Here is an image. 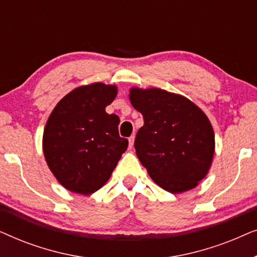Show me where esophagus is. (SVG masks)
Masks as SVG:
<instances>
[{
    "label": "esophagus",
    "mask_w": 257,
    "mask_h": 257,
    "mask_svg": "<svg viewBox=\"0 0 257 257\" xmlns=\"http://www.w3.org/2000/svg\"><path fill=\"white\" fill-rule=\"evenodd\" d=\"M128 143H130V147L133 146V144H135V136H131L128 138Z\"/></svg>",
    "instance_id": "1"
}]
</instances>
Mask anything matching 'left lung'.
Returning a JSON list of instances; mask_svg holds the SVG:
<instances>
[{
  "instance_id": "obj_1",
  "label": "left lung",
  "mask_w": 257,
  "mask_h": 257,
  "mask_svg": "<svg viewBox=\"0 0 257 257\" xmlns=\"http://www.w3.org/2000/svg\"><path fill=\"white\" fill-rule=\"evenodd\" d=\"M130 100L144 118L136 153L153 181L171 193L198 186L208 173L215 149L207 115L186 97L161 89L133 87Z\"/></svg>"
}]
</instances>
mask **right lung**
<instances>
[{"instance_id": "obj_1", "label": "right lung", "mask_w": 257, "mask_h": 257, "mask_svg": "<svg viewBox=\"0 0 257 257\" xmlns=\"http://www.w3.org/2000/svg\"><path fill=\"white\" fill-rule=\"evenodd\" d=\"M117 86L93 83L79 86L59 100L43 133V152L52 174L73 193L89 195L103 187L128 140L118 132L119 117L105 107Z\"/></svg>"}]
</instances>
